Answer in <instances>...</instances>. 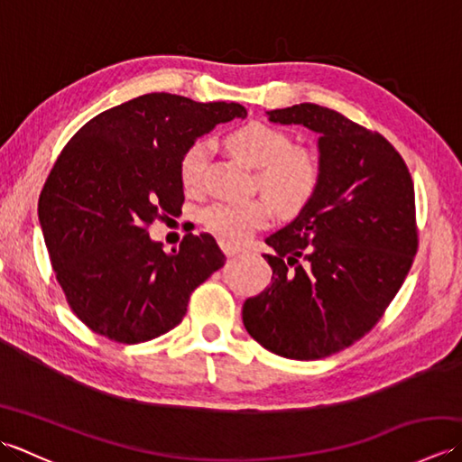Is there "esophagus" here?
Returning <instances> with one entry per match:
<instances>
[{"label":"esophagus","instance_id":"1","mask_svg":"<svg viewBox=\"0 0 462 462\" xmlns=\"http://www.w3.org/2000/svg\"><path fill=\"white\" fill-rule=\"evenodd\" d=\"M220 248H222V252H224L228 258L238 256L240 252H244L240 246H236V244H232V242H220Z\"/></svg>","mask_w":462,"mask_h":462}]
</instances>
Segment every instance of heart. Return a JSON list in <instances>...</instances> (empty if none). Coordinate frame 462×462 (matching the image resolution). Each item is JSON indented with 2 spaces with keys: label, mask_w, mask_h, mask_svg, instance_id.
<instances>
[{
  "label": "heart",
  "mask_w": 462,
  "mask_h": 462,
  "mask_svg": "<svg viewBox=\"0 0 462 462\" xmlns=\"http://www.w3.org/2000/svg\"><path fill=\"white\" fill-rule=\"evenodd\" d=\"M228 149L248 166L258 169L256 182L273 206L293 214L316 194L321 180L318 154L308 146L291 144L288 133L262 121H250L226 136ZM210 159V143L194 141L180 159V182L186 190H199ZM272 216L268 200L212 202L202 208L200 222L206 230L232 242L246 240L266 226Z\"/></svg>",
  "instance_id": "1"
}]
</instances>
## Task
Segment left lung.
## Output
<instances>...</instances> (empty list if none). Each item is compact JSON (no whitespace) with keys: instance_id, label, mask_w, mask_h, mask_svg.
<instances>
[{"instance_id":"1","label":"left lung","mask_w":462,"mask_h":462,"mask_svg":"<svg viewBox=\"0 0 462 462\" xmlns=\"http://www.w3.org/2000/svg\"><path fill=\"white\" fill-rule=\"evenodd\" d=\"M318 133L321 180L288 226L266 238L272 283L244 301L250 336L276 356H333L381 319L417 254L415 189L385 136L313 103L268 111Z\"/></svg>"}]
</instances>
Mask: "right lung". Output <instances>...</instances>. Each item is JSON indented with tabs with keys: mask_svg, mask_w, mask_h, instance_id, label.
<instances>
[{
	"mask_svg": "<svg viewBox=\"0 0 462 462\" xmlns=\"http://www.w3.org/2000/svg\"><path fill=\"white\" fill-rule=\"evenodd\" d=\"M246 115L238 103L149 93L97 115L65 144L39 196V224L59 286L87 328L129 346L159 337L224 266L210 234H189L166 254L149 226L182 208L184 151Z\"/></svg>",
	"mask_w": 462,
	"mask_h": 462,
	"instance_id": "right-lung-1",
	"label": "right lung"
}]
</instances>
